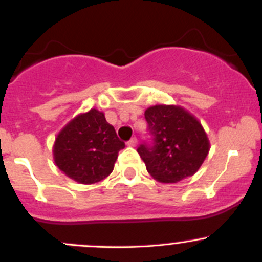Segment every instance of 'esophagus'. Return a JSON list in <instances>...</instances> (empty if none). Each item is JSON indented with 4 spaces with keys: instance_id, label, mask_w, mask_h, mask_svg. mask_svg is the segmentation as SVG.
I'll return each mask as SVG.
<instances>
[{
    "instance_id": "obj_1",
    "label": "esophagus",
    "mask_w": 262,
    "mask_h": 262,
    "mask_svg": "<svg viewBox=\"0 0 262 262\" xmlns=\"http://www.w3.org/2000/svg\"><path fill=\"white\" fill-rule=\"evenodd\" d=\"M126 144H128L129 147H137V144H138V141H137V138H134V137H133V138H132L130 141H129Z\"/></svg>"
}]
</instances>
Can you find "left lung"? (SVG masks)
<instances>
[{
  "label": "left lung",
  "mask_w": 262,
  "mask_h": 262,
  "mask_svg": "<svg viewBox=\"0 0 262 262\" xmlns=\"http://www.w3.org/2000/svg\"><path fill=\"white\" fill-rule=\"evenodd\" d=\"M144 118L153 136V146L142 144L137 150L148 173L162 184L195 175L210 149L202 123L180 105L149 106Z\"/></svg>",
  "instance_id": "left-lung-1"
}]
</instances>
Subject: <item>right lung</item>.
<instances>
[{"instance_id":"1","label":"right lung","mask_w":262,"mask_h":262,"mask_svg":"<svg viewBox=\"0 0 262 262\" xmlns=\"http://www.w3.org/2000/svg\"><path fill=\"white\" fill-rule=\"evenodd\" d=\"M124 147L104 113L91 109L76 115L60 129L52 152L55 166L67 178L92 185L113 172L119 150Z\"/></svg>"}]
</instances>
